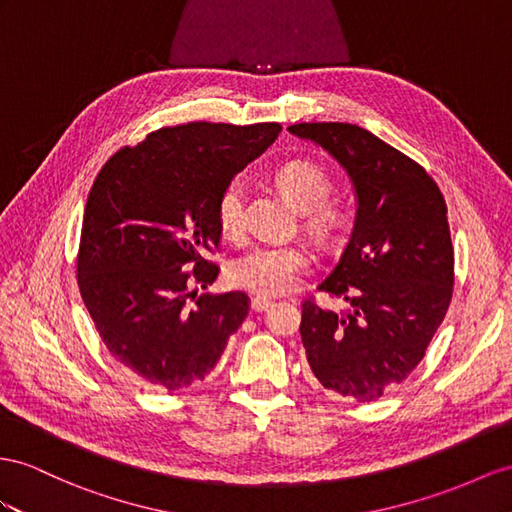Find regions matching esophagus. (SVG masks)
I'll return each instance as SVG.
<instances>
[{
  "mask_svg": "<svg viewBox=\"0 0 512 512\" xmlns=\"http://www.w3.org/2000/svg\"><path fill=\"white\" fill-rule=\"evenodd\" d=\"M268 307H272V298H266V296H253L251 298V309L253 311H266Z\"/></svg>",
  "mask_w": 512,
  "mask_h": 512,
  "instance_id": "34e87169",
  "label": "esophagus"
}]
</instances>
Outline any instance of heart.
I'll return each mask as SVG.
<instances>
[{"label":"heart","instance_id":"obj_1","mask_svg":"<svg viewBox=\"0 0 512 512\" xmlns=\"http://www.w3.org/2000/svg\"><path fill=\"white\" fill-rule=\"evenodd\" d=\"M277 186L294 203L298 212H305V225L318 240H333L344 229V209L329 203L333 179L326 170L307 160L283 164L277 175ZM218 229L229 240H242L246 233L244 188L240 181H231L218 196L216 205ZM309 266V253L300 244H259L231 261L229 281L242 290L277 296L290 292L298 274Z\"/></svg>","mask_w":512,"mask_h":512}]
</instances>
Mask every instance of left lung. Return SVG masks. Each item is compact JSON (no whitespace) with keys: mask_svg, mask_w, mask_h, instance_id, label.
<instances>
[{"mask_svg":"<svg viewBox=\"0 0 512 512\" xmlns=\"http://www.w3.org/2000/svg\"><path fill=\"white\" fill-rule=\"evenodd\" d=\"M287 131L337 160L357 199L350 240L318 285L348 309L305 300L300 337L307 361L326 389L372 402L417 368L450 307L448 207L422 166L368 129L300 123Z\"/></svg>","mask_w":512,"mask_h":512,"instance_id":"1","label":"left lung"}]
</instances>
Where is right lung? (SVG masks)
Wrapping results in <instances>:
<instances>
[{
    "instance_id": "1",
    "label": "right lung",
    "mask_w": 512,
    "mask_h": 512,
    "mask_svg": "<svg viewBox=\"0 0 512 512\" xmlns=\"http://www.w3.org/2000/svg\"><path fill=\"white\" fill-rule=\"evenodd\" d=\"M279 123H188L123 147L90 188L77 283L110 355L142 385L177 391L216 368L248 313L203 257L220 242L218 196L277 140Z\"/></svg>"
}]
</instances>
